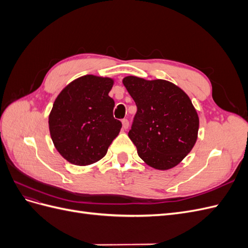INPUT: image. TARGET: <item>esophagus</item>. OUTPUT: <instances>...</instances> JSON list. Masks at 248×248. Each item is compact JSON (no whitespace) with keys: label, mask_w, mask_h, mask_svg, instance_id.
<instances>
[{"label":"esophagus","mask_w":248,"mask_h":248,"mask_svg":"<svg viewBox=\"0 0 248 248\" xmlns=\"http://www.w3.org/2000/svg\"><path fill=\"white\" fill-rule=\"evenodd\" d=\"M122 127H123L124 130L128 129V127H129V121H128V120H127V119L122 120Z\"/></svg>","instance_id":"esophagus-1"}]
</instances>
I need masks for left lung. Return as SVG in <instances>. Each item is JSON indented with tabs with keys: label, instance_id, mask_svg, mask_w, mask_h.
I'll list each match as a JSON object with an SVG mask.
<instances>
[{
	"label": "left lung",
	"instance_id": "obj_1",
	"mask_svg": "<svg viewBox=\"0 0 248 248\" xmlns=\"http://www.w3.org/2000/svg\"><path fill=\"white\" fill-rule=\"evenodd\" d=\"M122 81L138 107L128 137L139 156L156 170L175 168L198 140L200 119L189 96L166 79L129 76Z\"/></svg>",
	"mask_w": 248,
	"mask_h": 248
}]
</instances>
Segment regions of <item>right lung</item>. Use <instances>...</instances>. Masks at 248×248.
Here are the masks:
<instances>
[{
    "label": "right lung",
    "mask_w": 248,
    "mask_h": 248,
    "mask_svg": "<svg viewBox=\"0 0 248 248\" xmlns=\"http://www.w3.org/2000/svg\"><path fill=\"white\" fill-rule=\"evenodd\" d=\"M114 78L93 74L67 85L48 116L50 138L64 159L76 166L95 163L106 156L121 130L112 116L115 101L108 96Z\"/></svg>",
    "instance_id": "1"
}]
</instances>
